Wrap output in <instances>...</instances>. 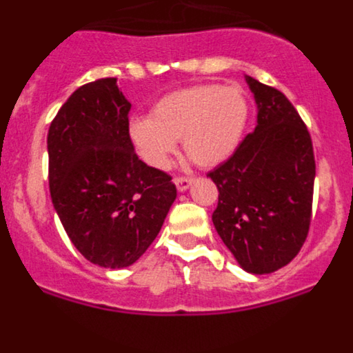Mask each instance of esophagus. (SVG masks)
<instances>
[{"label": "esophagus", "instance_id": "34e87169", "mask_svg": "<svg viewBox=\"0 0 353 353\" xmlns=\"http://www.w3.org/2000/svg\"><path fill=\"white\" fill-rule=\"evenodd\" d=\"M192 180L191 179H174V185L179 189V192H185L189 187H191Z\"/></svg>", "mask_w": 353, "mask_h": 353}]
</instances>
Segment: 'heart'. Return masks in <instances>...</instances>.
Segmentation results:
<instances>
[{
	"label": "heart",
	"instance_id": "obj_1",
	"mask_svg": "<svg viewBox=\"0 0 353 353\" xmlns=\"http://www.w3.org/2000/svg\"><path fill=\"white\" fill-rule=\"evenodd\" d=\"M249 120L244 90L199 84L161 97L148 118H134L129 138L139 157L164 170L182 139V148L199 168L212 170L235 154Z\"/></svg>",
	"mask_w": 353,
	"mask_h": 353
}]
</instances>
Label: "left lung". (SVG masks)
Segmentation results:
<instances>
[{
	"mask_svg": "<svg viewBox=\"0 0 353 353\" xmlns=\"http://www.w3.org/2000/svg\"><path fill=\"white\" fill-rule=\"evenodd\" d=\"M245 83L256 127L208 173L219 189L212 223L240 269L270 274L297 256L307 236L316 168L311 136L292 102L252 77Z\"/></svg>",
	"mask_w": 353,
	"mask_h": 353,
	"instance_id": "left-lung-1",
	"label": "left lung"
}]
</instances>
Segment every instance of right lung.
I'll return each mask as SVG.
<instances>
[{
  "label": "right lung",
  "instance_id": "add662e5",
  "mask_svg": "<svg viewBox=\"0 0 353 353\" xmlns=\"http://www.w3.org/2000/svg\"><path fill=\"white\" fill-rule=\"evenodd\" d=\"M130 102L117 77L72 93L48 134L49 191L74 248L104 269L136 263L161 232L176 187L129 138Z\"/></svg>",
  "mask_w": 353,
  "mask_h": 353
}]
</instances>
